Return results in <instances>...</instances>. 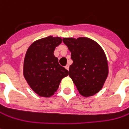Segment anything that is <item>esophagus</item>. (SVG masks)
<instances>
[{"label": "esophagus", "mask_w": 129, "mask_h": 129, "mask_svg": "<svg viewBox=\"0 0 129 129\" xmlns=\"http://www.w3.org/2000/svg\"><path fill=\"white\" fill-rule=\"evenodd\" d=\"M65 68H66V69H67V70H69V65H66V66H65Z\"/></svg>", "instance_id": "obj_1"}]
</instances>
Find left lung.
Segmentation results:
<instances>
[{
  "mask_svg": "<svg viewBox=\"0 0 129 129\" xmlns=\"http://www.w3.org/2000/svg\"><path fill=\"white\" fill-rule=\"evenodd\" d=\"M63 42L71 53L73 64L69 76L79 93L85 98L93 96L104 86L109 74L105 51L95 41L88 37H65Z\"/></svg>",
  "mask_w": 129,
  "mask_h": 129,
  "instance_id": "left-lung-1",
  "label": "left lung"
}]
</instances>
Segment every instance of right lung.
Masks as SVG:
<instances>
[{
  "label": "right lung",
  "mask_w": 129,
  "mask_h": 129,
  "mask_svg": "<svg viewBox=\"0 0 129 129\" xmlns=\"http://www.w3.org/2000/svg\"><path fill=\"white\" fill-rule=\"evenodd\" d=\"M61 42V37L49 36L36 40L26 52L23 76L28 85L40 97L53 96L61 80L68 75L53 54L55 48Z\"/></svg>",
  "instance_id": "right-lung-1"
}]
</instances>
